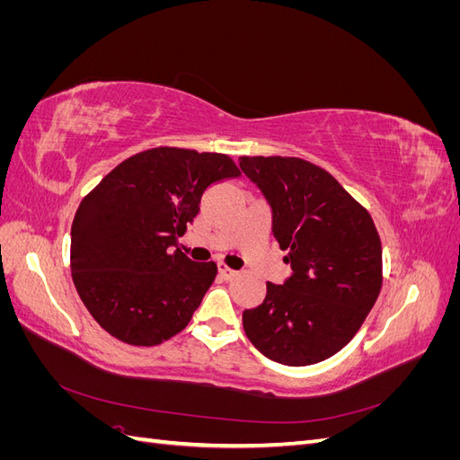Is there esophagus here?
Returning <instances> with one entry per match:
<instances>
[{"label": "esophagus", "mask_w": 460, "mask_h": 460, "mask_svg": "<svg viewBox=\"0 0 460 460\" xmlns=\"http://www.w3.org/2000/svg\"><path fill=\"white\" fill-rule=\"evenodd\" d=\"M218 272L222 278H225V280H232L234 276H238V270H232L230 267H226L225 262H218Z\"/></svg>", "instance_id": "esophagus-1"}]
</instances>
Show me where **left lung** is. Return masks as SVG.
<instances>
[{
  "label": "left lung",
  "instance_id": "obj_1",
  "mask_svg": "<svg viewBox=\"0 0 460 460\" xmlns=\"http://www.w3.org/2000/svg\"><path fill=\"white\" fill-rule=\"evenodd\" d=\"M272 208L291 276L243 311V330L276 363H320L353 340L382 289V243L367 208L320 166L297 157H240Z\"/></svg>",
  "mask_w": 460,
  "mask_h": 460
}]
</instances>
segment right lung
Segmentation results:
<instances>
[{"instance_id": "add662e5", "label": "right lung", "mask_w": 460, "mask_h": 460, "mask_svg": "<svg viewBox=\"0 0 460 460\" xmlns=\"http://www.w3.org/2000/svg\"><path fill=\"white\" fill-rule=\"evenodd\" d=\"M240 176L222 153L153 147L115 166L82 199L71 228V270L82 303L111 336L140 347L182 332L217 264L178 245L205 190Z\"/></svg>"}]
</instances>
